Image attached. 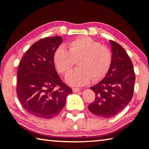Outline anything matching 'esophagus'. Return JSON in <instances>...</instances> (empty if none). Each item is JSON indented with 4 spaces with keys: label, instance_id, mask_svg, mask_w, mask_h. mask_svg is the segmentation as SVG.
<instances>
[{
    "label": "esophagus",
    "instance_id": "34e87169",
    "mask_svg": "<svg viewBox=\"0 0 149 149\" xmlns=\"http://www.w3.org/2000/svg\"><path fill=\"white\" fill-rule=\"evenodd\" d=\"M72 91L74 93H79V92H80L81 89L79 88H73Z\"/></svg>",
    "mask_w": 149,
    "mask_h": 149
}]
</instances>
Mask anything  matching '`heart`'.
I'll use <instances>...</instances> for the list:
<instances>
[{
  "label": "heart",
  "instance_id": "b5f03b06",
  "mask_svg": "<svg viewBox=\"0 0 149 149\" xmlns=\"http://www.w3.org/2000/svg\"><path fill=\"white\" fill-rule=\"evenodd\" d=\"M58 72L66 74L77 61L79 68L66 77L69 84L79 86L87 84L91 79L96 81L103 77L111 63L110 50L87 36H81L71 42L68 50L58 47L54 54Z\"/></svg>",
  "mask_w": 149,
  "mask_h": 149
}]
</instances>
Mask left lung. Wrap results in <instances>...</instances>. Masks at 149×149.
<instances>
[{
    "mask_svg": "<svg viewBox=\"0 0 149 149\" xmlns=\"http://www.w3.org/2000/svg\"><path fill=\"white\" fill-rule=\"evenodd\" d=\"M111 63L105 77L91 89L95 93V101L88 109L95 116L110 118L121 111L133 96L135 74L132 62L124 49L110 40Z\"/></svg>",
    "mask_w": 149,
    "mask_h": 149,
    "instance_id": "8db88e82",
    "label": "left lung"
}]
</instances>
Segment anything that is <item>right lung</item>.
<instances>
[{
	"mask_svg": "<svg viewBox=\"0 0 149 149\" xmlns=\"http://www.w3.org/2000/svg\"><path fill=\"white\" fill-rule=\"evenodd\" d=\"M61 36L47 37L33 44L19 65L17 95L23 108L32 116L51 119L65 107L72 90L56 72L54 54Z\"/></svg>",
	"mask_w": 149,
	"mask_h": 149,
	"instance_id": "obj_1",
	"label": "right lung"
}]
</instances>
